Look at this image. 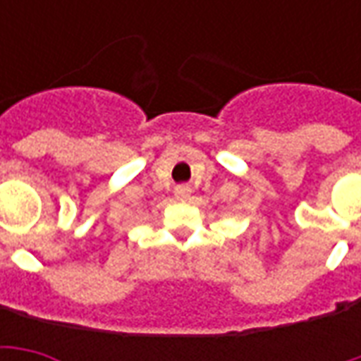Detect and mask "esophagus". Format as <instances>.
Segmentation results:
<instances>
[{
    "mask_svg": "<svg viewBox=\"0 0 361 361\" xmlns=\"http://www.w3.org/2000/svg\"><path fill=\"white\" fill-rule=\"evenodd\" d=\"M189 193H191V189H189L188 185H178V188H176V197H178L180 201H185L189 197Z\"/></svg>",
    "mask_w": 361,
    "mask_h": 361,
    "instance_id": "34e87169",
    "label": "esophagus"
}]
</instances>
